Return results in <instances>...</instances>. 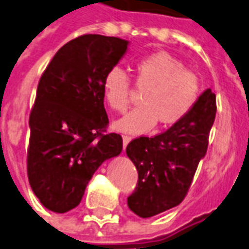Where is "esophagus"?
Segmentation results:
<instances>
[{
	"instance_id": "34e87169",
	"label": "esophagus",
	"mask_w": 249,
	"mask_h": 249,
	"mask_svg": "<svg viewBox=\"0 0 249 249\" xmlns=\"http://www.w3.org/2000/svg\"><path fill=\"white\" fill-rule=\"evenodd\" d=\"M130 140H132V138L129 137V136H123V146H124V150L125 147H126V145L130 142Z\"/></svg>"
}]
</instances>
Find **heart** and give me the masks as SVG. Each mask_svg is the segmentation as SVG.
Instances as JSON below:
<instances>
[{"label":"heart","instance_id":"heart-1","mask_svg":"<svg viewBox=\"0 0 249 249\" xmlns=\"http://www.w3.org/2000/svg\"><path fill=\"white\" fill-rule=\"evenodd\" d=\"M134 83L145 90L141 107L116 123L126 133H145L158 123L162 128L179 124L192 112L200 99L201 83L196 74L185 69L176 57L155 52L134 64ZM104 100L112 111L123 113L130 106L132 85L124 70L112 68L103 79Z\"/></svg>","mask_w":249,"mask_h":249}]
</instances>
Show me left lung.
Masks as SVG:
<instances>
[{
    "instance_id": "obj_1",
    "label": "left lung",
    "mask_w": 249,
    "mask_h": 249,
    "mask_svg": "<svg viewBox=\"0 0 249 249\" xmlns=\"http://www.w3.org/2000/svg\"><path fill=\"white\" fill-rule=\"evenodd\" d=\"M215 112V94L208 89L179 124L154 137L142 136L129 142L126 154L138 172L136 189L128 197L133 213L153 217L185 198L198 163L206 154Z\"/></svg>"
}]
</instances>
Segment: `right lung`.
Wrapping results in <instances>:
<instances>
[{"mask_svg": "<svg viewBox=\"0 0 249 249\" xmlns=\"http://www.w3.org/2000/svg\"><path fill=\"white\" fill-rule=\"evenodd\" d=\"M128 41L87 34L58 49L37 85L30 113L27 176L45 208L66 213L82 200L98 167L123 150L107 133L103 79Z\"/></svg>", "mask_w": 249, "mask_h": 249, "instance_id": "1", "label": "right lung"}]
</instances>
